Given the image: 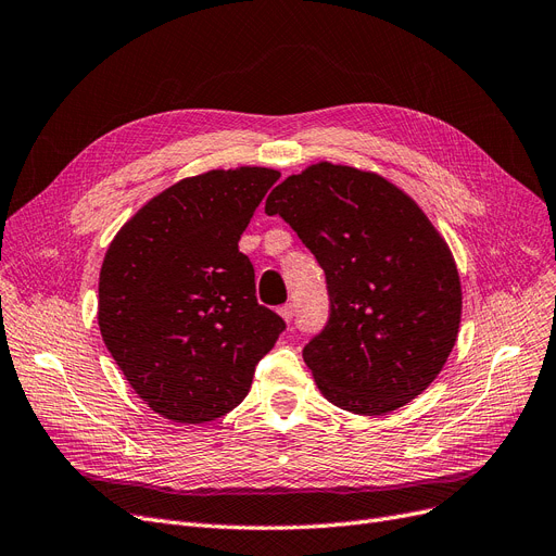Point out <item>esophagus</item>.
<instances>
[{
	"label": "esophagus",
	"instance_id": "esophagus-1",
	"mask_svg": "<svg viewBox=\"0 0 556 556\" xmlns=\"http://www.w3.org/2000/svg\"><path fill=\"white\" fill-rule=\"evenodd\" d=\"M279 316H281L286 323H291V320H293V316H295V306H293V304H283V306H279Z\"/></svg>",
	"mask_w": 556,
	"mask_h": 556
}]
</instances>
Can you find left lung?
I'll return each mask as SVG.
<instances>
[{
	"instance_id": "8db88e82",
	"label": "left lung",
	"mask_w": 556,
	"mask_h": 556,
	"mask_svg": "<svg viewBox=\"0 0 556 556\" xmlns=\"http://www.w3.org/2000/svg\"><path fill=\"white\" fill-rule=\"evenodd\" d=\"M325 270L330 320L304 345L320 394L380 417L417 399L454 351L458 267L419 203L376 172L316 162L265 201Z\"/></svg>"
}]
</instances>
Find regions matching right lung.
<instances>
[{"instance_id":"obj_1","label":"right lung","mask_w":556,"mask_h":556,"mask_svg":"<svg viewBox=\"0 0 556 556\" xmlns=\"http://www.w3.org/2000/svg\"><path fill=\"white\" fill-rule=\"evenodd\" d=\"M281 174L213 169L162 190L121 226L98 281V327L114 362L160 417L231 413L283 320L256 302L238 240Z\"/></svg>"}]
</instances>
